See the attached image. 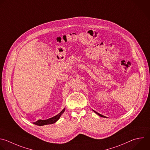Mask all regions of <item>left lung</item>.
<instances>
[{
	"label": "left lung",
	"mask_w": 150,
	"mask_h": 150,
	"mask_svg": "<svg viewBox=\"0 0 150 150\" xmlns=\"http://www.w3.org/2000/svg\"><path fill=\"white\" fill-rule=\"evenodd\" d=\"M94 111V112L95 113V114H96L97 115H98L99 116H100V117H104V118H105L106 117H105V116H104V115H101V114H99V113H98L97 112H96V111Z\"/></svg>",
	"instance_id": "obj_1"
}]
</instances>
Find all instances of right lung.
<instances>
[{
  "instance_id": "obj_1",
  "label": "right lung",
  "mask_w": 150,
  "mask_h": 150,
  "mask_svg": "<svg viewBox=\"0 0 150 150\" xmlns=\"http://www.w3.org/2000/svg\"><path fill=\"white\" fill-rule=\"evenodd\" d=\"M65 110V108H64V109L61 111L58 115H55V117H53L51 118H49L45 120H39L38 121L33 122L34 124L39 125V126H42V125H48V124H54L55 122H56L61 117V116L62 115V114L64 112Z\"/></svg>"
}]
</instances>
